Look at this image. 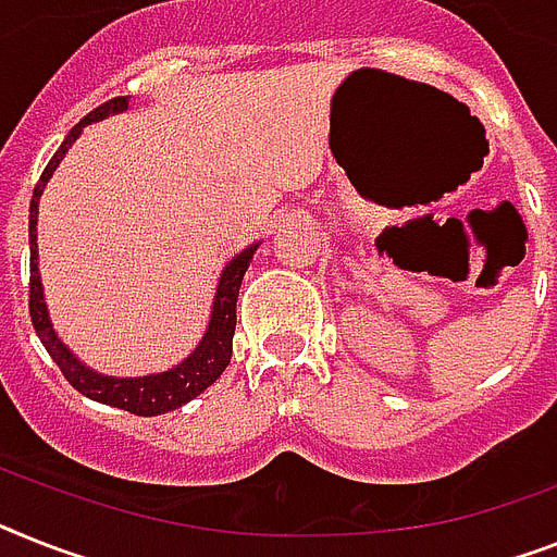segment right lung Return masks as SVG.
<instances>
[{
    "instance_id": "1",
    "label": "right lung",
    "mask_w": 557,
    "mask_h": 557,
    "mask_svg": "<svg viewBox=\"0 0 557 557\" xmlns=\"http://www.w3.org/2000/svg\"><path fill=\"white\" fill-rule=\"evenodd\" d=\"M127 102H131L127 96H116V99L104 102L102 108H96L94 113H87V116L67 133V139L59 145V150L48 162L45 173H41L39 185L34 187V199H30V227H27V236H30V321H34V330L36 335H39L41 347H45L48 356L57 361V367L62 370L64 379L71 381V387L79 389L85 398L108 404V407H119V410L133 412V416H164V412L178 410L182 404L193 401L196 395L205 393V389L222 375L224 367L230 364V356H233V333H236L238 287H242V278H245L247 268H250L252 252L259 250L261 242L245 247V250L236 252V256L224 264L222 275H219V284H215L213 310H210V321H207L205 335H201V342L193 347V352L185 361H178V364H173L164 372H150V375H104V372L90 370V367L82 364L79 358L73 356L71 347L59 338V333L53 330V324H50V312L48 305H45V287H41L39 273V247H36L39 199L41 193H45V185L50 182V176H53L59 164H62L64 153L71 150L73 141L79 139L87 124L102 122V119L124 113V110H127Z\"/></svg>"
}]
</instances>
